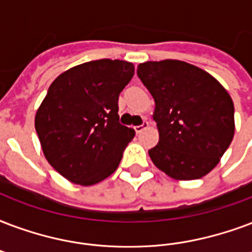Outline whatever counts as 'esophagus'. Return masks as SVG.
I'll list each match as a JSON object with an SVG mask.
<instances>
[{
	"label": "esophagus",
	"mask_w": 252,
	"mask_h": 252,
	"mask_svg": "<svg viewBox=\"0 0 252 252\" xmlns=\"http://www.w3.org/2000/svg\"><path fill=\"white\" fill-rule=\"evenodd\" d=\"M148 126H149V123H148L147 120H144L141 126H134V130H136V133H141V132H143L144 129H147Z\"/></svg>",
	"instance_id": "obj_1"
}]
</instances>
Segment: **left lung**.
<instances>
[{
    "instance_id": "8db88e82",
    "label": "left lung",
    "mask_w": 252,
    "mask_h": 252,
    "mask_svg": "<svg viewBox=\"0 0 252 252\" xmlns=\"http://www.w3.org/2000/svg\"><path fill=\"white\" fill-rule=\"evenodd\" d=\"M137 75L155 99L153 164L177 181L206 176L233 141L231 96L209 72L176 59L140 63Z\"/></svg>"
}]
</instances>
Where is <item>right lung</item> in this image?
I'll use <instances>...</instances> for the list:
<instances>
[{"mask_svg":"<svg viewBox=\"0 0 252 252\" xmlns=\"http://www.w3.org/2000/svg\"><path fill=\"white\" fill-rule=\"evenodd\" d=\"M134 66L99 59L64 71L36 109L35 130L49 164L68 181L95 185L122 161L134 130L119 123V95Z\"/></svg>","mask_w":252,"mask_h":252,"instance_id":"add662e5","label":"right lung"}]
</instances>
